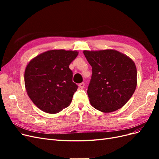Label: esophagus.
<instances>
[{
    "mask_svg": "<svg viewBox=\"0 0 159 159\" xmlns=\"http://www.w3.org/2000/svg\"><path fill=\"white\" fill-rule=\"evenodd\" d=\"M84 86H85V84H84V82H82V83H81V84H79V87H80L81 89H83V88H84Z\"/></svg>",
    "mask_w": 159,
    "mask_h": 159,
    "instance_id": "esophagus-1",
    "label": "esophagus"
}]
</instances>
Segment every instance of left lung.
I'll use <instances>...</instances> for the list:
<instances>
[{
	"label": "left lung",
	"instance_id": "left-lung-1",
	"mask_svg": "<svg viewBox=\"0 0 159 159\" xmlns=\"http://www.w3.org/2000/svg\"><path fill=\"white\" fill-rule=\"evenodd\" d=\"M92 67L88 95L92 106L110 113L121 108L136 89L137 68L134 61L115 50H84Z\"/></svg>",
	"mask_w": 159,
	"mask_h": 159
}]
</instances>
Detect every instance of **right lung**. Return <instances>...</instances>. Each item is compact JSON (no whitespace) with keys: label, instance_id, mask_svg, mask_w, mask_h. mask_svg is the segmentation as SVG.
Wrapping results in <instances>:
<instances>
[{"label":"right lung","instance_id":"add662e5","mask_svg":"<svg viewBox=\"0 0 159 159\" xmlns=\"http://www.w3.org/2000/svg\"><path fill=\"white\" fill-rule=\"evenodd\" d=\"M78 55L77 51L48 50L28 64L25 72L27 93L43 111L57 113L70 105L78 87L72 81L69 66Z\"/></svg>","mask_w":159,"mask_h":159}]
</instances>
